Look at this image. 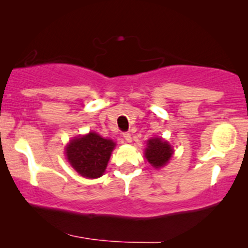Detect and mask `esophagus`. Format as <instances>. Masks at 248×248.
Segmentation results:
<instances>
[{
	"instance_id": "1",
	"label": "esophagus",
	"mask_w": 248,
	"mask_h": 248,
	"mask_svg": "<svg viewBox=\"0 0 248 248\" xmlns=\"http://www.w3.org/2000/svg\"><path fill=\"white\" fill-rule=\"evenodd\" d=\"M124 138L127 142H132V135H130L129 133H124Z\"/></svg>"
}]
</instances>
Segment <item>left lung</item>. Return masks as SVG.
<instances>
[{"label":"left lung","mask_w":248,"mask_h":248,"mask_svg":"<svg viewBox=\"0 0 248 248\" xmlns=\"http://www.w3.org/2000/svg\"><path fill=\"white\" fill-rule=\"evenodd\" d=\"M173 149L161 138H153L147 142V148L144 150V157L156 169L164 167L171 158Z\"/></svg>","instance_id":"1"}]
</instances>
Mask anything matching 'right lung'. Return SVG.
Listing matches in <instances>:
<instances>
[{
  "mask_svg": "<svg viewBox=\"0 0 248 248\" xmlns=\"http://www.w3.org/2000/svg\"><path fill=\"white\" fill-rule=\"evenodd\" d=\"M115 143L94 132L78 136L65 148L67 161L79 175L98 178L104 175Z\"/></svg>",
  "mask_w": 248,
  "mask_h": 248,
  "instance_id": "obj_1",
  "label": "right lung"
}]
</instances>
